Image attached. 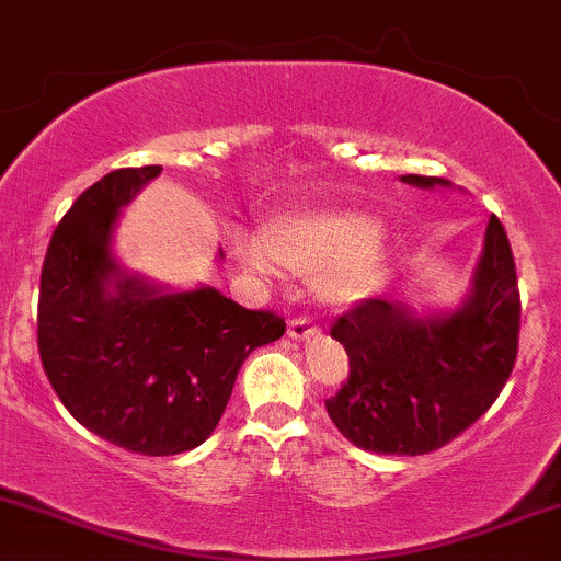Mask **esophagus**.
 Here are the masks:
<instances>
[{
	"instance_id": "34e87169",
	"label": "esophagus",
	"mask_w": 561,
	"mask_h": 561,
	"mask_svg": "<svg viewBox=\"0 0 561 561\" xmlns=\"http://www.w3.org/2000/svg\"><path fill=\"white\" fill-rule=\"evenodd\" d=\"M316 334V327L310 319H294L288 323V337L291 340H308Z\"/></svg>"
}]
</instances>
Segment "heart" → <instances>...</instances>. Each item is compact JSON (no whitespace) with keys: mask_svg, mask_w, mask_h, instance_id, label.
Wrapping results in <instances>:
<instances>
[{"mask_svg":"<svg viewBox=\"0 0 561 561\" xmlns=\"http://www.w3.org/2000/svg\"><path fill=\"white\" fill-rule=\"evenodd\" d=\"M386 227L367 213H308L275 224L270 245L259 238H242V264L259 273H275V259L299 275H327L323 294L332 302H351L373 286L369 259L383 251Z\"/></svg>","mask_w":561,"mask_h":561,"instance_id":"1","label":"heart"}]
</instances>
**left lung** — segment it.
Wrapping results in <instances>:
<instances>
[{
    "label": "left lung",
    "mask_w": 561,
    "mask_h": 561,
    "mask_svg": "<svg viewBox=\"0 0 561 561\" xmlns=\"http://www.w3.org/2000/svg\"><path fill=\"white\" fill-rule=\"evenodd\" d=\"M415 188L446 178L402 175ZM516 264L500 218H489L470 291L454 310L365 299L332 323L348 354V380L327 400L345 440L373 454L419 456L476 424L511 378L518 354Z\"/></svg>",
    "instance_id": "obj_1"
}]
</instances>
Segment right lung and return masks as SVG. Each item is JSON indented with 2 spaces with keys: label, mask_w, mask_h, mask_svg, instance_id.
I'll use <instances>...</instances> for the list:
<instances>
[{
  "label": "right lung",
  "mask_w": 561,
  "mask_h": 561,
  "mask_svg": "<svg viewBox=\"0 0 561 561\" xmlns=\"http://www.w3.org/2000/svg\"><path fill=\"white\" fill-rule=\"evenodd\" d=\"M156 175L159 164L113 170L72 202L39 275L37 345L75 421L126 451L172 456L213 435L242 362L286 323L213 286L175 291L118 262L121 207Z\"/></svg>",
  "instance_id": "obj_1"
}]
</instances>
